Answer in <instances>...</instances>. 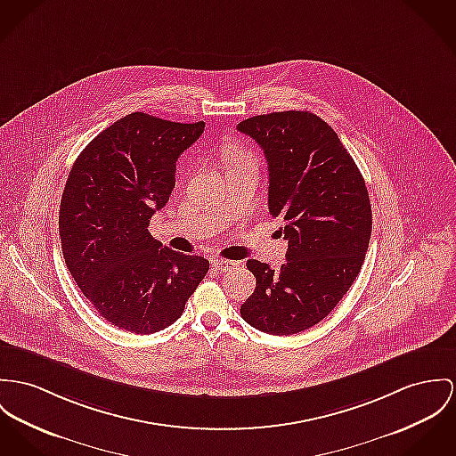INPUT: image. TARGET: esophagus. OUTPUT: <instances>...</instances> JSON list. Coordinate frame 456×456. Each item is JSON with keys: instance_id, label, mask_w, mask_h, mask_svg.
<instances>
[{"instance_id": "34e87169", "label": "esophagus", "mask_w": 456, "mask_h": 456, "mask_svg": "<svg viewBox=\"0 0 456 456\" xmlns=\"http://www.w3.org/2000/svg\"><path fill=\"white\" fill-rule=\"evenodd\" d=\"M213 267H215V271H218V273H229V271L236 269V267H238V264H236V262H232V260L216 258V260H213Z\"/></svg>"}]
</instances>
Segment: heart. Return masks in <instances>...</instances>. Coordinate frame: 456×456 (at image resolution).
Here are the masks:
<instances>
[{"instance_id":"b5f03b06","label":"heart","mask_w":456,"mask_h":456,"mask_svg":"<svg viewBox=\"0 0 456 456\" xmlns=\"http://www.w3.org/2000/svg\"><path fill=\"white\" fill-rule=\"evenodd\" d=\"M224 159H225V167L227 170L238 168V167H245V165H256V156L248 151L243 145L238 143H229L224 149Z\"/></svg>"}]
</instances>
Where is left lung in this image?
<instances>
[{
	"mask_svg": "<svg viewBox=\"0 0 456 456\" xmlns=\"http://www.w3.org/2000/svg\"><path fill=\"white\" fill-rule=\"evenodd\" d=\"M238 130L265 154L269 211L288 241L280 271L248 260L255 291L241 317L260 331L293 335L330 314L357 278L371 236L364 178L333 128L309 110L248 118Z\"/></svg>",
	"mask_w": 456,
	"mask_h": 456,
	"instance_id": "8db88e82",
	"label": "left lung"
}]
</instances>
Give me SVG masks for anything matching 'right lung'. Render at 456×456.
Instances as JSON below:
<instances>
[{
	"instance_id": "obj_1",
	"label": "right lung",
	"mask_w": 456,
	"mask_h": 456,
	"mask_svg": "<svg viewBox=\"0 0 456 456\" xmlns=\"http://www.w3.org/2000/svg\"><path fill=\"white\" fill-rule=\"evenodd\" d=\"M205 123L132 112L90 142L70 168L59 231L70 276L110 324L149 335L168 328L210 262L154 240L151 216L175 187L176 159Z\"/></svg>"
}]
</instances>
